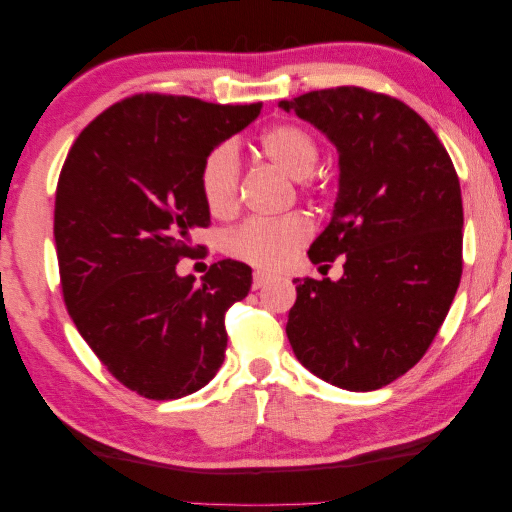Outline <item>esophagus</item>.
I'll list each match as a JSON object with an SVG mask.
<instances>
[{
  "label": "esophagus",
  "mask_w": 512,
  "mask_h": 512,
  "mask_svg": "<svg viewBox=\"0 0 512 512\" xmlns=\"http://www.w3.org/2000/svg\"><path fill=\"white\" fill-rule=\"evenodd\" d=\"M270 279L272 276L267 272H254V283H251V286H254V290H258V288H263Z\"/></svg>",
  "instance_id": "obj_1"
}]
</instances>
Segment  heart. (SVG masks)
I'll return each mask as SVG.
<instances>
[{
	"mask_svg": "<svg viewBox=\"0 0 512 512\" xmlns=\"http://www.w3.org/2000/svg\"><path fill=\"white\" fill-rule=\"evenodd\" d=\"M261 152L292 179H306L320 161V147L313 133L292 122L265 129L258 138ZM240 161L236 147L211 149L199 167V192L213 215H229L236 206ZM311 236V222L304 215L290 213L274 220H249L226 233L224 249L238 261L261 270H279L288 265L299 247Z\"/></svg>",
	"mask_w": 512,
	"mask_h": 512,
	"instance_id": "obj_1",
	"label": "heart"
}]
</instances>
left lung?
I'll list each match as a JSON object with an SVG mask.
<instances>
[{
    "mask_svg": "<svg viewBox=\"0 0 512 512\" xmlns=\"http://www.w3.org/2000/svg\"><path fill=\"white\" fill-rule=\"evenodd\" d=\"M338 149L331 222L308 256L342 276L295 279L286 333L306 370L367 392L406 374L435 338L463 274L454 163L413 108L356 86L281 99Z\"/></svg>",
    "mask_w": 512,
    "mask_h": 512,
    "instance_id": "left-lung-1",
    "label": "left lung"
}]
</instances>
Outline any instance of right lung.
I'll return each instance as SVG.
<instances>
[{
  "label": "right lung",
  "mask_w": 512,
  "mask_h": 512,
  "mask_svg": "<svg viewBox=\"0 0 512 512\" xmlns=\"http://www.w3.org/2000/svg\"><path fill=\"white\" fill-rule=\"evenodd\" d=\"M261 106L147 92L95 117L65 158L54 240L67 313L106 370L147 399L192 395L224 363V313L247 297L251 267L224 258L195 283L177 263L211 222L201 163Z\"/></svg>",
  "instance_id": "right-lung-1"
}]
</instances>
